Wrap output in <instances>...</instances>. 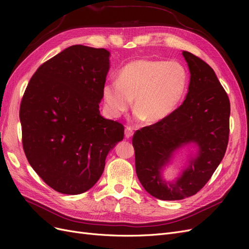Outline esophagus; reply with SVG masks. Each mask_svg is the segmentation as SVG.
Here are the masks:
<instances>
[{
	"label": "esophagus",
	"mask_w": 249,
	"mask_h": 249,
	"mask_svg": "<svg viewBox=\"0 0 249 249\" xmlns=\"http://www.w3.org/2000/svg\"><path fill=\"white\" fill-rule=\"evenodd\" d=\"M133 134H134V132L132 131L131 127L126 126L125 130H124V136H125V138H126V139H130V138L133 136Z\"/></svg>",
	"instance_id": "obj_1"
}]
</instances>
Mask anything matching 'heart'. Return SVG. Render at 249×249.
Listing matches in <instances>:
<instances>
[{
	"label": "heart",
	"mask_w": 249,
	"mask_h": 249,
	"mask_svg": "<svg viewBox=\"0 0 249 249\" xmlns=\"http://www.w3.org/2000/svg\"><path fill=\"white\" fill-rule=\"evenodd\" d=\"M189 76L177 61L139 59L127 63L118 81L103 86V100L109 115L119 117L134 99L135 119L158 124L176 112L187 91Z\"/></svg>",
	"instance_id": "1"
}]
</instances>
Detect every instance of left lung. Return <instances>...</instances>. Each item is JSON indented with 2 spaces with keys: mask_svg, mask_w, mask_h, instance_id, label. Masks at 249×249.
I'll return each mask as SVG.
<instances>
[{
  "mask_svg": "<svg viewBox=\"0 0 249 249\" xmlns=\"http://www.w3.org/2000/svg\"><path fill=\"white\" fill-rule=\"evenodd\" d=\"M190 82L184 103L161 123L135 133L136 173L143 188L162 200H179L196 194L223 159L230 134V100L214 71L183 51ZM194 148L186 166L172 181L163 172L179 150Z\"/></svg>",
  "mask_w": 249,
  "mask_h": 249,
  "instance_id": "left-lung-1",
  "label": "left lung"
}]
</instances>
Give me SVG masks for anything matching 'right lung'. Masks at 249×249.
I'll return each mask as SVG.
<instances>
[{
	"mask_svg": "<svg viewBox=\"0 0 249 249\" xmlns=\"http://www.w3.org/2000/svg\"><path fill=\"white\" fill-rule=\"evenodd\" d=\"M110 52L82 44L44 62L22 96L19 120L27 159L57 192H86L124 139V125L100 112Z\"/></svg>",
	"mask_w": 249,
	"mask_h": 249,
	"instance_id": "right-lung-1",
	"label": "right lung"
}]
</instances>
